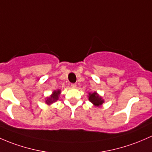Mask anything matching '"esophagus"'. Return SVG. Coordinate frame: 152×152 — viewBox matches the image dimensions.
I'll list each match as a JSON object with an SVG mask.
<instances>
[{
  "mask_svg": "<svg viewBox=\"0 0 152 152\" xmlns=\"http://www.w3.org/2000/svg\"><path fill=\"white\" fill-rule=\"evenodd\" d=\"M71 87L72 88H76V84H71Z\"/></svg>",
  "mask_w": 152,
  "mask_h": 152,
  "instance_id": "1",
  "label": "esophagus"
}]
</instances>
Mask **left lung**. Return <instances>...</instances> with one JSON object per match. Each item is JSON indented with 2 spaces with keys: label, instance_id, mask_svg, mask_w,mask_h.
<instances>
[{
  "label": "left lung",
  "instance_id": "left-lung-1",
  "mask_svg": "<svg viewBox=\"0 0 152 152\" xmlns=\"http://www.w3.org/2000/svg\"><path fill=\"white\" fill-rule=\"evenodd\" d=\"M88 100H89V102H91L92 104L96 107L101 106V105L105 102L104 99H103V97L100 96L97 92H89Z\"/></svg>",
  "mask_w": 152,
  "mask_h": 152
}]
</instances>
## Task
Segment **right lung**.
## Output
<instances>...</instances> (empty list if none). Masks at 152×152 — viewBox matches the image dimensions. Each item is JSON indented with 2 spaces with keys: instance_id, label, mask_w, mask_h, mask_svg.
<instances>
[{
  "instance_id": "obj_1",
  "label": "right lung",
  "mask_w": 152,
  "mask_h": 152,
  "mask_svg": "<svg viewBox=\"0 0 152 152\" xmlns=\"http://www.w3.org/2000/svg\"><path fill=\"white\" fill-rule=\"evenodd\" d=\"M60 93H61V90H60V89H56V90H54L50 96L46 97V104H47L48 105H50L51 104H52V103H54L55 102L57 101V100H58Z\"/></svg>"
}]
</instances>
